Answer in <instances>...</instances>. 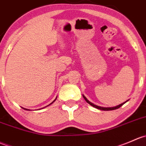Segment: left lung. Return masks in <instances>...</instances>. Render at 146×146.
Instances as JSON below:
<instances>
[{"label": "left lung", "mask_w": 146, "mask_h": 146, "mask_svg": "<svg viewBox=\"0 0 146 146\" xmlns=\"http://www.w3.org/2000/svg\"><path fill=\"white\" fill-rule=\"evenodd\" d=\"M82 96H83V98H84V99H85V100L86 101H87V102L89 104H90V105H91L92 106L94 107V108H97V109H99V110H115V109H117V108H120V107L122 106V105H124V104H125V103L127 102V101H125V102L122 103V104H121L120 105H119V106H115V107H112V108H104V107L98 106H96V105H94V104H92V103H91V102H90V101H89L88 100H87V98H86L85 96H84V95H82Z\"/></svg>", "instance_id": "obj_1"}]
</instances>
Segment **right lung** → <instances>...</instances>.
<instances>
[{
  "instance_id": "1",
  "label": "right lung",
  "mask_w": 146,
  "mask_h": 146,
  "mask_svg": "<svg viewBox=\"0 0 146 146\" xmlns=\"http://www.w3.org/2000/svg\"><path fill=\"white\" fill-rule=\"evenodd\" d=\"M55 100H56V99H55ZM55 100H54V101H55ZM54 101H53V102H54ZM53 102H52V103H53ZM48 106H49V105H48ZM24 110H27V109H26V108H24Z\"/></svg>"
}]
</instances>
